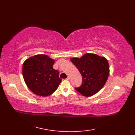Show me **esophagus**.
Masks as SVG:
<instances>
[{"mask_svg":"<svg viewBox=\"0 0 135 135\" xmlns=\"http://www.w3.org/2000/svg\"><path fill=\"white\" fill-rule=\"evenodd\" d=\"M67 80H70V77H69V76H68V78H67L66 79Z\"/></svg>","mask_w":135,"mask_h":135,"instance_id":"obj_1","label":"esophagus"}]
</instances>
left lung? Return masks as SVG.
Masks as SVG:
<instances>
[{
  "label": "left lung",
  "instance_id": "8db88e82",
  "mask_svg": "<svg viewBox=\"0 0 135 135\" xmlns=\"http://www.w3.org/2000/svg\"><path fill=\"white\" fill-rule=\"evenodd\" d=\"M70 60L83 76L82 84L75 88L81 95L92 96L104 86L110 72L108 61L105 57L88 53L80 58L73 57Z\"/></svg>",
  "mask_w": 135,
  "mask_h": 135
}]
</instances>
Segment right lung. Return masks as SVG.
Instances as JSON below:
<instances>
[{
	"label": "right lung",
	"instance_id": "add662e5",
	"mask_svg": "<svg viewBox=\"0 0 135 135\" xmlns=\"http://www.w3.org/2000/svg\"><path fill=\"white\" fill-rule=\"evenodd\" d=\"M55 60L46 55H36L27 59L22 65L24 81L30 91L38 96H50L57 89L62 79L53 68Z\"/></svg>",
	"mask_w": 135,
	"mask_h": 135
}]
</instances>
